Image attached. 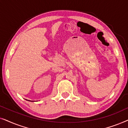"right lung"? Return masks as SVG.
I'll return each instance as SVG.
<instances>
[{
	"mask_svg": "<svg viewBox=\"0 0 128 128\" xmlns=\"http://www.w3.org/2000/svg\"><path fill=\"white\" fill-rule=\"evenodd\" d=\"M28 101H29V100H28Z\"/></svg>",
	"mask_w": 128,
	"mask_h": 128,
	"instance_id": "add662e5",
	"label": "right lung"
}]
</instances>
